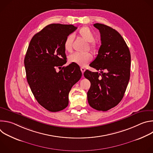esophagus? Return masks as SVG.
<instances>
[{"label": "esophagus", "mask_w": 153, "mask_h": 153, "mask_svg": "<svg viewBox=\"0 0 153 153\" xmlns=\"http://www.w3.org/2000/svg\"><path fill=\"white\" fill-rule=\"evenodd\" d=\"M80 70H81L82 73L83 74V73H84L85 71V69L83 67H82V68H80Z\"/></svg>", "instance_id": "esophagus-1"}]
</instances>
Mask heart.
Masks as SVG:
<instances>
[{"instance_id": "b5f03b06", "label": "heart", "mask_w": 153, "mask_h": 153, "mask_svg": "<svg viewBox=\"0 0 153 153\" xmlns=\"http://www.w3.org/2000/svg\"><path fill=\"white\" fill-rule=\"evenodd\" d=\"M79 36L85 41L90 42V48L94 52L97 50V46L96 43L93 42L94 40V36L91 30L87 27H82L79 31ZM73 35L69 34L65 39L63 43V47L65 50L71 53L73 51ZM93 59L92 54L87 52L83 54L75 53L71 54L68 57L69 62L75 63L79 66H85V65L91 61Z\"/></svg>"}]
</instances>
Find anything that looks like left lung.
<instances>
[{"mask_svg":"<svg viewBox=\"0 0 153 153\" xmlns=\"http://www.w3.org/2000/svg\"><path fill=\"white\" fill-rule=\"evenodd\" d=\"M94 27L100 33L101 45L90 66L100 71L86 70L83 75L91 82L87 93L89 105L106 111L122 100L130 77L131 54L122 36L114 29L101 24Z\"/></svg>","mask_w":153,"mask_h":153,"instance_id":"8db88e82","label":"left lung"}]
</instances>
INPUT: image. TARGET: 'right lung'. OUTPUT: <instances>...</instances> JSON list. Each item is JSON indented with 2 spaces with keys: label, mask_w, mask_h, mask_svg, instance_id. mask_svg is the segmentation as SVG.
I'll return each instance as SVG.
<instances>
[{
  "label": "right lung",
  "mask_w": 153,
  "mask_h": 153,
  "mask_svg": "<svg viewBox=\"0 0 153 153\" xmlns=\"http://www.w3.org/2000/svg\"><path fill=\"white\" fill-rule=\"evenodd\" d=\"M77 27L73 25L52 24L31 39L25 59L27 79L38 103L51 112L61 111L68 105L72 86L82 77L78 65L67 67L63 43ZM60 68L59 72L56 68Z\"/></svg>",
  "instance_id": "add662e5"
}]
</instances>
